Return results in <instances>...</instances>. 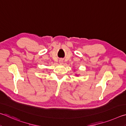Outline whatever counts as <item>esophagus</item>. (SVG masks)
<instances>
[{
  "mask_svg": "<svg viewBox=\"0 0 126 126\" xmlns=\"http://www.w3.org/2000/svg\"><path fill=\"white\" fill-rule=\"evenodd\" d=\"M59 63H63V60H60Z\"/></svg>",
  "mask_w": 126,
  "mask_h": 126,
  "instance_id": "esophagus-1",
  "label": "esophagus"
}]
</instances>
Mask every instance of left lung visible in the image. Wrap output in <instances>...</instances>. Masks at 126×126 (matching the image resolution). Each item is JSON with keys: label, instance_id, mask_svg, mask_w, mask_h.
I'll return each mask as SVG.
<instances>
[{"label": "left lung", "instance_id": "1", "mask_svg": "<svg viewBox=\"0 0 126 126\" xmlns=\"http://www.w3.org/2000/svg\"><path fill=\"white\" fill-rule=\"evenodd\" d=\"M76 76H78V75H76Z\"/></svg>", "mask_w": 126, "mask_h": 126}]
</instances>
